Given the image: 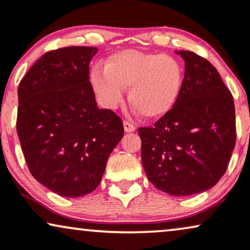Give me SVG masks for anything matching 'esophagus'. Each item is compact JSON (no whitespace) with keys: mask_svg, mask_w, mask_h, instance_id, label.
I'll list each match as a JSON object with an SVG mask.
<instances>
[{"mask_svg":"<svg viewBox=\"0 0 250 250\" xmlns=\"http://www.w3.org/2000/svg\"><path fill=\"white\" fill-rule=\"evenodd\" d=\"M124 129L125 132H134L135 131V125L132 124L127 121H124Z\"/></svg>","mask_w":250,"mask_h":250,"instance_id":"34e87169","label":"esophagus"}]
</instances>
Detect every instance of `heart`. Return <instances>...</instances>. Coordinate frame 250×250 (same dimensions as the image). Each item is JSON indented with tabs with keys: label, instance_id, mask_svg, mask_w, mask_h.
Masks as SVG:
<instances>
[{
	"label": "heart",
	"instance_id": "obj_1",
	"mask_svg": "<svg viewBox=\"0 0 250 250\" xmlns=\"http://www.w3.org/2000/svg\"><path fill=\"white\" fill-rule=\"evenodd\" d=\"M185 70L178 58L167 54L126 49L112 54L104 69L95 66L90 85L106 108H115L128 88L129 104L139 115L154 119L167 115L183 88Z\"/></svg>",
	"mask_w": 250,
	"mask_h": 250
}]
</instances>
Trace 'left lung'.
Segmentation results:
<instances>
[{
  "label": "left lung",
  "mask_w": 250,
  "mask_h": 250,
  "mask_svg": "<svg viewBox=\"0 0 250 250\" xmlns=\"http://www.w3.org/2000/svg\"><path fill=\"white\" fill-rule=\"evenodd\" d=\"M176 53L185 61L180 95L154 126L139 128V135L149 181L172 196H188L224 176L235 146V109L209 61L192 51Z\"/></svg>",
  "instance_id": "8db88e82"
}]
</instances>
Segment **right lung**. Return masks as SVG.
Listing matches in <instances>:
<instances>
[{
  "mask_svg": "<svg viewBox=\"0 0 250 250\" xmlns=\"http://www.w3.org/2000/svg\"><path fill=\"white\" fill-rule=\"evenodd\" d=\"M96 53L95 47L48 51L18 87L17 133L28 170L61 196L93 192L124 135L122 119L96 104L89 83Z\"/></svg>",
  "mask_w": 250,
  "mask_h": 250,
  "instance_id": "1",
  "label": "right lung"
}]
</instances>
